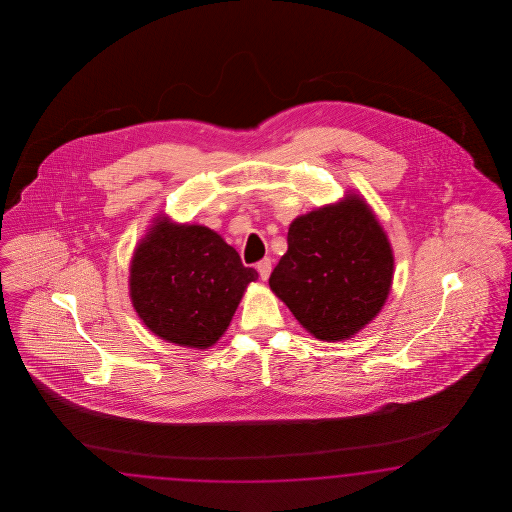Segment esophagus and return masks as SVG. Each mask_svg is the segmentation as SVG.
I'll return each mask as SVG.
<instances>
[{
    "instance_id": "1",
    "label": "esophagus",
    "mask_w": 512,
    "mask_h": 512,
    "mask_svg": "<svg viewBox=\"0 0 512 512\" xmlns=\"http://www.w3.org/2000/svg\"><path fill=\"white\" fill-rule=\"evenodd\" d=\"M257 272H259L261 279H268L270 272H272V261H270V259L259 261V263H257Z\"/></svg>"
}]
</instances>
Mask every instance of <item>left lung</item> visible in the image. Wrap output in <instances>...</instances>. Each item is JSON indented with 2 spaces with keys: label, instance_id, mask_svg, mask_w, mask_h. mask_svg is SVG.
<instances>
[{
  "label": "left lung",
  "instance_id": "1",
  "mask_svg": "<svg viewBox=\"0 0 512 512\" xmlns=\"http://www.w3.org/2000/svg\"><path fill=\"white\" fill-rule=\"evenodd\" d=\"M270 289L317 340L353 338L381 311L392 285L387 234L358 195L296 217Z\"/></svg>",
  "mask_w": 512,
  "mask_h": 512
}]
</instances>
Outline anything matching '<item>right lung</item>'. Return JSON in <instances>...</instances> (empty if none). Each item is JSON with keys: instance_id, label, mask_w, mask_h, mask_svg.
<instances>
[{"instance_id": "1", "label": "right lung", "mask_w": 512, "mask_h": 512, "mask_svg": "<svg viewBox=\"0 0 512 512\" xmlns=\"http://www.w3.org/2000/svg\"><path fill=\"white\" fill-rule=\"evenodd\" d=\"M259 278L219 234L165 217L142 238L129 270V293L142 323L163 340L208 349Z\"/></svg>"}]
</instances>
